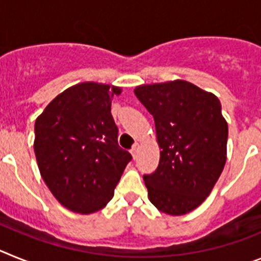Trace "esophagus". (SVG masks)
<instances>
[{"label": "esophagus", "mask_w": 261, "mask_h": 261, "mask_svg": "<svg viewBox=\"0 0 261 261\" xmlns=\"http://www.w3.org/2000/svg\"><path fill=\"white\" fill-rule=\"evenodd\" d=\"M138 151H139V144H134V147L131 148V155H133L134 159H137L138 156Z\"/></svg>", "instance_id": "34e87169"}]
</instances>
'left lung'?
I'll use <instances>...</instances> for the list:
<instances>
[{
  "label": "left lung",
  "mask_w": 261,
  "mask_h": 261,
  "mask_svg": "<svg viewBox=\"0 0 261 261\" xmlns=\"http://www.w3.org/2000/svg\"><path fill=\"white\" fill-rule=\"evenodd\" d=\"M134 93L153 117L162 149L156 171L143 176L149 201L165 214H187L205 201L225 167L228 127L221 102L184 80Z\"/></svg>",
  "instance_id": "8db88e82"
}]
</instances>
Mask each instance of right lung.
I'll return each mask as SVG.
<instances>
[{"label": "right lung", "mask_w": 261, "mask_h": 261, "mask_svg": "<svg viewBox=\"0 0 261 261\" xmlns=\"http://www.w3.org/2000/svg\"><path fill=\"white\" fill-rule=\"evenodd\" d=\"M121 88L81 83L52 99L35 121L36 162L42 178L59 202L71 212L103 209L130 152L118 144L112 98Z\"/></svg>", "instance_id": "obj_1"}]
</instances>
